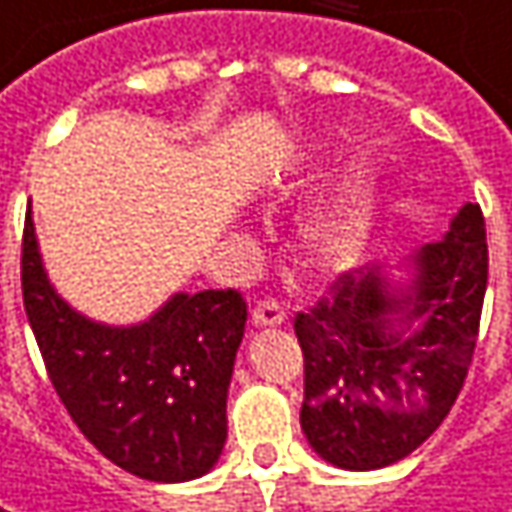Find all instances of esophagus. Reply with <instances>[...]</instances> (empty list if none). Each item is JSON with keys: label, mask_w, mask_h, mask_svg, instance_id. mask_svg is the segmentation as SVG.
<instances>
[{"label": "esophagus", "mask_w": 512, "mask_h": 512, "mask_svg": "<svg viewBox=\"0 0 512 512\" xmlns=\"http://www.w3.org/2000/svg\"><path fill=\"white\" fill-rule=\"evenodd\" d=\"M286 321L284 307L278 301H260L252 310V324L255 327H281Z\"/></svg>", "instance_id": "1"}]
</instances>
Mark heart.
<instances>
[{
  "label": "heart",
  "instance_id": "heart-1",
  "mask_svg": "<svg viewBox=\"0 0 512 512\" xmlns=\"http://www.w3.org/2000/svg\"><path fill=\"white\" fill-rule=\"evenodd\" d=\"M379 211V185L371 167H353L342 185L313 205L298 223V243L310 263L333 269L353 263L365 249Z\"/></svg>",
  "mask_w": 512,
  "mask_h": 512
}]
</instances>
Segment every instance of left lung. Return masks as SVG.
I'll list each match as a JSON object with an SVG mask.
<instances>
[{
	"label": "left lung",
	"mask_w": 512,
	"mask_h": 512,
	"mask_svg": "<svg viewBox=\"0 0 512 512\" xmlns=\"http://www.w3.org/2000/svg\"><path fill=\"white\" fill-rule=\"evenodd\" d=\"M487 292V231L475 202L443 240L406 263L342 275L333 301L298 313L304 350L301 429L327 464H397L455 406Z\"/></svg>",
	"instance_id": "1"
}]
</instances>
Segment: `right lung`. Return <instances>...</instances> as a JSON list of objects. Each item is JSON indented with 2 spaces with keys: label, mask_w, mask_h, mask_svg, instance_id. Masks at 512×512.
<instances>
[{
  "label": "right lung",
  "mask_w": 512,
  "mask_h": 512,
  "mask_svg": "<svg viewBox=\"0 0 512 512\" xmlns=\"http://www.w3.org/2000/svg\"><path fill=\"white\" fill-rule=\"evenodd\" d=\"M22 298L57 397L104 458L162 484L214 469L226 446L228 382L246 330L240 292H173L136 324L95 321L48 281L28 205Z\"/></svg>",
  "instance_id": "add662e5"
}]
</instances>
